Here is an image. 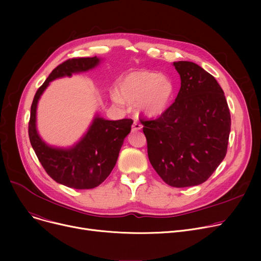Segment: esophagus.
Listing matches in <instances>:
<instances>
[{"label":"esophagus","instance_id":"1","mask_svg":"<svg viewBox=\"0 0 261 261\" xmlns=\"http://www.w3.org/2000/svg\"><path fill=\"white\" fill-rule=\"evenodd\" d=\"M142 128H143V126H142V123L139 120H134L133 121V125H132V130L133 131H139Z\"/></svg>","mask_w":261,"mask_h":261}]
</instances>
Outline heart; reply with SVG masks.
Segmentation results:
<instances>
[{
  "mask_svg": "<svg viewBox=\"0 0 261 261\" xmlns=\"http://www.w3.org/2000/svg\"><path fill=\"white\" fill-rule=\"evenodd\" d=\"M119 93L112 95L117 105L138 101L140 111L150 117L162 115L169 108L173 95L172 81L161 74L138 71L128 74L118 84Z\"/></svg>",
  "mask_w": 261,
  "mask_h": 261,
  "instance_id": "heart-1",
  "label": "heart"
}]
</instances>
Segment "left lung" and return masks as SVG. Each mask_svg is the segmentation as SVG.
Wrapping results in <instances>:
<instances>
[{
  "label": "left lung",
  "instance_id": "8db88e82",
  "mask_svg": "<svg viewBox=\"0 0 261 261\" xmlns=\"http://www.w3.org/2000/svg\"><path fill=\"white\" fill-rule=\"evenodd\" d=\"M181 77L174 102L155 119L142 117L148 158L172 187L204 183L225 158L230 113L213 75L189 61L173 62Z\"/></svg>",
  "mask_w": 261,
  "mask_h": 261
}]
</instances>
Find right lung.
<instances>
[{
    "label": "right lung",
    "instance_id": "add662e5",
    "mask_svg": "<svg viewBox=\"0 0 261 261\" xmlns=\"http://www.w3.org/2000/svg\"><path fill=\"white\" fill-rule=\"evenodd\" d=\"M99 63L97 57L67 59L55 67L34 97L29 122V135L36 155L46 173L57 183L75 189H91L100 185L114 168L123 140L131 131L133 120H106L95 117L82 140L73 148L47 146L36 129V110L41 94L54 79L86 72Z\"/></svg>",
    "mask_w": 261,
    "mask_h": 261
}]
</instances>
